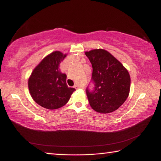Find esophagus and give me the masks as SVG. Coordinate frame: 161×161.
Returning a JSON list of instances; mask_svg holds the SVG:
<instances>
[{
  "label": "esophagus",
  "instance_id": "1",
  "mask_svg": "<svg viewBox=\"0 0 161 161\" xmlns=\"http://www.w3.org/2000/svg\"><path fill=\"white\" fill-rule=\"evenodd\" d=\"M74 87L76 88V89H78V88H81L80 85H78V84H75V86H74Z\"/></svg>",
  "mask_w": 161,
  "mask_h": 161
}]
</instances>
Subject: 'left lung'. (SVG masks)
Segmentation results:
<instances>
[{
	"label": "left lung",
	"mask_w": 161,
	"mask_h": 161,
	"mask_svg": "<svg viewBox=\"0 0 161 161\" xmlns=\"http://www.w3.org/2000/svg\"><path fill=\"white\" fill-rule=\"evenodd\" d=\"M85 54L93 67V90L86 89L91 107L101 114L117 110L129 93L131 79L127 70L105 50H92Z\"/></svg>",
	"instance_id": "obj_1"
}]
</instances>
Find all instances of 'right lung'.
Returning a JSON list of instances; mask_svg holds the SVG:
<instances>
[{"label":"right lung","mask_w":161,"mask_h":161,"mask_svg":"<svg viewBox=\"0 0 161 161\" xmlns=\"http://www.w3.org/2000/svg\"><path fill=\"white\" fill-rule=\"evenodd\" d=\"M66 54L54 51L41 61L31 74L28 88L33 100L47 109L62 107L75 91L66 84V75L59 69Z\"/></svg>","instance_id":"1"}]
</instances>
